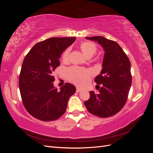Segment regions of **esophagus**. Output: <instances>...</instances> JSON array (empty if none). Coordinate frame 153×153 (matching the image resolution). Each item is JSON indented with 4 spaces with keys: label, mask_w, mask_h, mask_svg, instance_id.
Masks as SVG:
<instances>
[{
    "label": "esophagus",
    "mask_w": 153,
    "mask_h": 153,
    "mask_svg": "<svg viewBox=\"0 0 153 153\" xmlns=\"http://www.w3.org/2000/svg\"><path fill=\"white\" fill-rule=\"evenodd\" d=\"M81 91H82V89H80V88H76V92H81Z\"/></svg>",
    "instance_id": "esophagus-1"
}]
</instances>
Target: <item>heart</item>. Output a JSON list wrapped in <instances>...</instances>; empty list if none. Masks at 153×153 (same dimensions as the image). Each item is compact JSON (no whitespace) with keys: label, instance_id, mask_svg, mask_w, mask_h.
<instances>
[{"label":"heart","instance_id":"heart-1","mask_svg":"<svg viewBox=\"0 0 153 153\" xmlns=\"http://www.w3.org/2000/svg\"><path fill=\"white\" fill-rule=\"evenodd\" d=\"M79 48L82 52L87 58H91L96 53L97 46L95 43L91 41H83L79 45ZM70 53V50L67 48L62 54V59L68 61ZM68 79L77 85H84L89 78V72L78 67H72L67 70Z\"/></svg>","mask_w":153,"mask_h":153}]
</instances>
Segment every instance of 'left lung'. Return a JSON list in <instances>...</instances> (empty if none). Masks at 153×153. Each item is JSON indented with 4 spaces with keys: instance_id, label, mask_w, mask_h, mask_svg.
Instances as JSON below:
<instances>
[{
    "instance_id": "left-lung-1",
    "label": "left lung",
    "mask_w": 153,
    "mask_h": 153,
    "mask_svg": "<svg viewBox=\"0 0 153 153\" xmlns=\"http://www.w3.org/2000/svg\"><path fill=\"white\" fill-rule=\"evenodd\" d=\"M86 39L98 41L105 53L103 68L94 80L101 87L98 94L89 92L90 98L84 104L87 110L96 116H113L123 108L128 99L132 82L130 61L115 41L102 36L87 37Z\"/></svg>"
}]
</instances>
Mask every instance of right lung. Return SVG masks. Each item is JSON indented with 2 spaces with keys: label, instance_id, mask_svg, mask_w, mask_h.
<instances>
[{
  "label": "right lung",
  "instance_id": "add662e5",
  "mask_svg": "<svg viewBox=\"0 0 153 153\" xmlns=\"http://www.w3.org/2000/svg\"><path fill=\"white\" fill-rule=\"evenodd\" d=\"M75 37L51 38L36 43L25 56L19 76L22 102L32 117L43 121H55L66 112L68 101L76 88L66 83L57 90L52 73L59 59Z\"/></svg>",
  "mask_w": 153,
  "mask_h": 153
}]
</instances>
